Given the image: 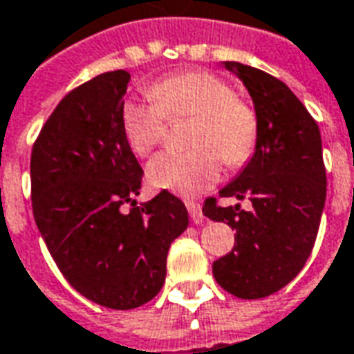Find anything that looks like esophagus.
I'll return each instance as SVG.
<instances>
[{
  "label": "esophagus",
  "instance_id": "1",
  "mask_svg": "<svg viewBox=\"0 0 354 354\" xmlns=\"http://www.w3.org/2000/svg\"><path fill=\"white\" fill-rule=\"evenodd\" d=\"M185 207L189 210V216H192L193 223H203L205 222V216H203V210H201L199 203H193V201H187Z\"/></svg>",
  "mask_w": 354,
  "mask_h": 354
}]
</instances>
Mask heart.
<instances>
[{
    "mask_svg": "<svg viewBox=\"0 0 354 354\" xmlns=\"http://www.w3.org/2000/svg\"><path fill=\"white\" fill-rule=\"evenodd\" d=\"M167 119H192L195 149L167 151L147 165L155 187L195 197L218 182L222 161L245 165L256 151L260 119L252 104L235 94L227 81L207 70L176 73L149 87L147 100L129 98L121 108V129L136 155L146 157L167 134Z\"/></svg>",
    "mask_w": 354,
    "mask_h": 354,
    "instance_id": "obj_1",
    "label": "heart"
}]
</instances>
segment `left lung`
Masks as SVG:
<instances>
[{"mask_svg": "<svg viewBox=\"0 0 354 354\" xmlns=\"http://www.w3.org/2000/svg\"><path fill=\"white\" fill-rule=\"evenodd\" d=\"M252 96L260 136L252 159L220 192L252 203L220 207L208 197L203 214L235 230V246L212 263L216 282L243 299L286 286L301 269L319 233L326 170L317 121L281 80L241 62H225Z\"/></svg>", "mask_w": 354, "mask_h": 354, "instance_id": "8db88e82", "label": "left lung"}]
</instances>
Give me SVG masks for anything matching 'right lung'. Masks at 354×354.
<instances>
[{"mask_svg":"<svg viewBox=\"0 0 354 354\" xmlns=\"http://www.w3.org/2000/svg\"><path fill=\"white\" fill-rule=\"evenodd\" d=\"M129 81L115 70L66 94L30 161L34 218L53 260L81 296L109 309L159 294L170 245L189 223L167 189L136 205L144 170L121 129Z\"/></svg>","mask_w":354,"mask_h":354,"instance_id":"add662e5","label":"right lung"}]
</instances>
